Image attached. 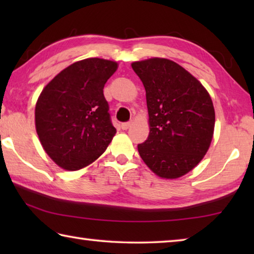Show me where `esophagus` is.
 Masks as SVG:
<instances>
[{
	"instance_id": "1",
	"label": "esophagus",
	"mask_w": 254,
	"mask_h": 254,
	"mask_svg": "<svg viewBox=\"0 0 254 254\" xmlns=\"http://www.w3.org/2000/svg\"><path fill=\"white\" fill-rule=\"evenodd\" d=\"M131 126H132V122H126L121 124V127L122 130H127V128L131 127Z\"/></svg>"
}]
</instances>
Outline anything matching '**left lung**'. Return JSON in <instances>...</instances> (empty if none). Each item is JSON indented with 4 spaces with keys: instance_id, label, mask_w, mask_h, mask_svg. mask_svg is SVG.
Listing matches in <instances>:
<instances>
[{
    "instance_id": "8db88e82",
    "label": "left lung",
    "mask_w": 254,
    "mask_h": 254,
    "mask_svg": "<svg viewBox=\"0 0 254 254\" xmlns=\"http://www.w3.org/2000/svg\"><path fill=\"white\" fill-rule=\"evenodd\" d=\"M145 89L149 135L137 151L152 173L177 179L201 161L212 143L215 110L200 81L177 63L150 58L131 64Z\"/></svg>"
}]
</instances>
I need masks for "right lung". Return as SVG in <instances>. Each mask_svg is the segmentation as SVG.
Instances as JSON below:
<instances>
[{"mask_svg":"<svg viewBox=\"0 0 254 254\" xmlns=\"http://www.w3.org/2000/svg\"><path fill=\"white\" fill-rule=\"evenodd\" d=\"M113 60L87 58L71 64L47 84L34 110L40 143L56 165L83 169L100 158L117 133L103 94L117 71Z\"/></svg>","mask_w":254,"mask_h":254,"instance_id":"obj_1","label":"right lung"}]
</instances>
